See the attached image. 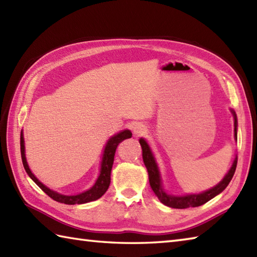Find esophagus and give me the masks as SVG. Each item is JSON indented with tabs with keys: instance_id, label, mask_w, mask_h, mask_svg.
I'll return each instance as SVG.
<instances>
[{
	"instance_id": "esophagus-1",
	"label": "esophagus",
	"mask_w": 257,
	"mask_h": 257,
	"mask_svg": "<svg viewBox=\"0 0 257 257\" xmlns=\"http://www.w3.org/2000/svg\"><path fill=\"white\" fill-rule=\"evenodd\" d=\"M134 134L136 136H143L147 133V127L144 123H136L134 125Z\"/></svg>"
}]
</instances>
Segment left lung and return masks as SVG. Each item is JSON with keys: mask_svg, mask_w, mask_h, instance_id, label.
Masks as SVG:
<instances>
[{"mask_svg": "<svg viewBox=\"0 0 257 257\" xmlns=\"http://www.w3.org/2000/svg\"><path fill=\"white\" fill-rule=\"evenodd\" d=\"M231 112L234 117V137L235 140L237 139V118L235 111L231 109ZM139 143L141 148H143V159L144 163L147 168V171H148L149 176V182L150 187L154 191L155 194L158 196V199L160 200L161 203L169 207H173V209H187V207H195L200 206L202 204L206 203L207 201L214 198L217 194H220L223 190H224L230 181L232 180L234 172H235L236 165H237V157L233 161V165L230 168V170L225 174V177L222 179L220 183H217L215 187H213L210 190H206L204 192L199 193V194H185V195H172L169 194L165 191V188L162 185V180H161V174L159 171V168L155 159V156L152 154L150 147L148 143L144 139L140 138Z\"/></svg>", "mask_w": 257, "mask_h": 257, "instance_id": "obj_1", "label": "left lung"}]
</instances>
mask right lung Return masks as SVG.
Listing matches in <instances>:
<instances>
[{
    "instance_id": "1",
    "label": "right lung",
    "mask_w": 257,
    "mask_h": 257,
    "mask_svg": "<svg viewBox=\"0 0 257 257\" xmlns=\"http://www.w3.org/2000/svg\"><path fill=\"white\" fill-rule=\"evenodd\" d=\"M132 132L128 129L122 130V132L118 133L117 135H113L112 137L107 141L105 149H103V154H102V160H101V165H100V171H99V176H98L95 184L92 185L90 189L87 191H84L79 194L76 195H64L56 192V191H53L50 188H47L46 185L43 184L40 180H38L34 173H32L31 169L27 165L26 161V157H25V146H24V137H23V133H21V156H22V161H23V166L26 173L29 174V177L34 181L38 187H40L44 192L52 198L53 200H55L59 203H65V204H84L87 203V202H91L98 200L99 198L105 194L106 191L109 188V184H110V173H111V168L113 165V158H114V152H116V149L118 145L121 143L122 140L132 138Z\"/></svg>"
}]
</instances>
